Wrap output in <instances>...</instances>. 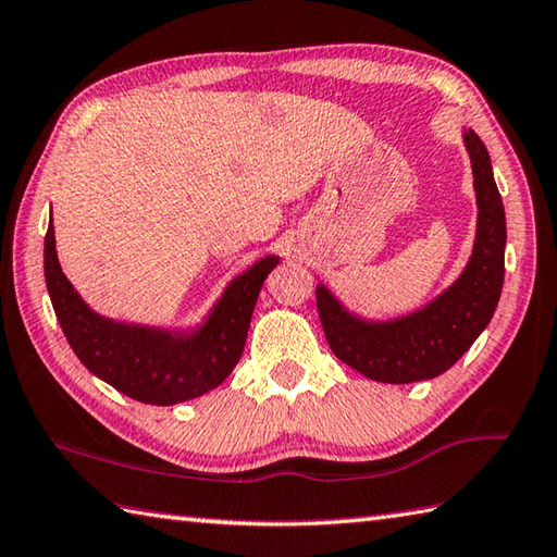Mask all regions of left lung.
Wrapping results in <instances>:
<instances>
[{
  "instance_id": "1",
  "label": "left lung",
  "mask_w": 557,
  "mask_h": 557,
  "mask_svg": "<svg viewBox=\"0 0 557 557\" xmlns=\"http://www.w3.org/2000/svg\"><path fill=\"white\" fill-rule=\"evenodd\" d=\"M473 166L478 232L473 256L454 285L420 311L396 321L357 319L323 285L315 307L333 355L367 379L412 384L444 374L475 343L495 313L505 282V205L490 154L473 129L463 133Z\"/></svg>"
}]
</instances>
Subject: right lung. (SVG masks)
Wrapping results in <instances>:
<instances>
[{"instance_id": "add662e5", "label": "right lung", "mask_w": 557, "mask_h": 557, "mask_svg": "<svg viewBox=\"0 0 557 557\" xmlns=\"http://www.w3.org/2000/svg\"><path fill=\"white\" fill-rule=\"evenodd\" d=\"M277 263L275 256L258 260L224 289L202 329L185 335L115 323L91 311L60 268L52 220L46 234V285L74 355L120 394L151 406L198 398L232 374L244 352L260 287Z\"/></svg>"}]
</instances>
